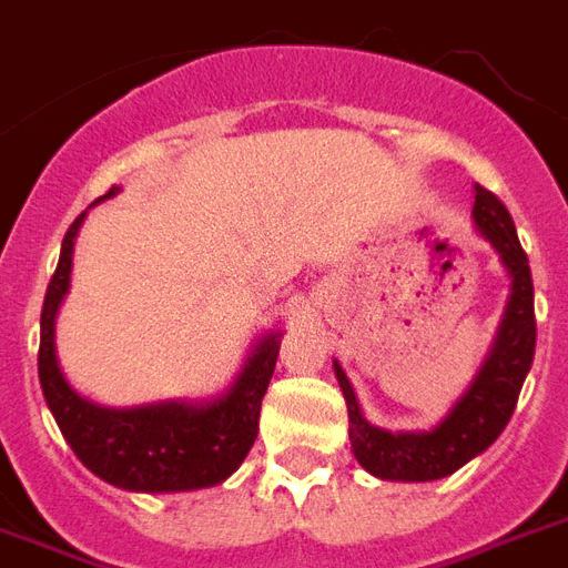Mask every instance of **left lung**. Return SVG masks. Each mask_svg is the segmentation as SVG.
Returning <instances> with one entry per match:
<instances>
[{
  "label": "left lung",
  "instance_id": "left-lung-1",
  "mask_svg": "<svg viewBox=\"0 0 568 568\" xmlns=\"http://www.w3.org/2000/svg\"><path fill=\"white\" fill-rule=\"evenodd\" d=\"M471 217L477 232L484 235L501 256L507 274L513 276L510 301L504 310L501 327L495 333L489 356L480 365L477 377L459 397L454 409L442 418L433 430L422 433H392L365 422L363 409L356 404L354 386L342 365L333 363L336 379L342 386L351 418V448L365 471H372L379 480H439L454 475L468 459L484 454L510 422L516 400H519L521 383L528 377L537 347V318H534V280H530L528 253L521 250L516 223H513L507 205L475 185V209Z\"/></svg>",
  "mask_w": 568,
  "mask_h": 568
}]
</instances>
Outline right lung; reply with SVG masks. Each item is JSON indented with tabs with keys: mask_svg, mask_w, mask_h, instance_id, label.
I'll return each instance as SVG.
<instances>
[{
	"mask_svg": "<svg viewBox=\"0 0 568 568\" xmlns=\"http://www.w3.org/2000/svg\"><path fill=\"white\" fill-rule=\"evenodd\" d=\"M114 194L118 189L105 196ZM84 214L75 217L61 241V258L40 312L38 377L67 445L84 468L129 493H189L223 484L256 442L262 397L280 356V333L258 338L230 392L214 400H164L118 409L82 397L58 368L55 315L70 288L75 232Z\"/></svg>",
	"mask_w": 568,
	"mask_h": 568,
	"instance_id": "right-lung-1",
	"label": "right lung"
}]
</instances>
